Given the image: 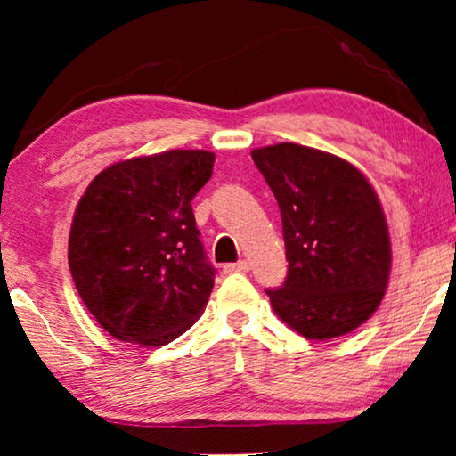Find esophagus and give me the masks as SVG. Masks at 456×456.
I'll use <instances>...</instances> for the list:
<instances>
[{
	"mask_svg": "<svg viewBox=\"0 0 456 456\" xmlns=\"http://www.w3.org/2000/svg\"><path fill=\"white\" fill-rule=\"evenodd\" d=\"M224 272L234 273V272H248L247 261H236V264H226L224 265Z\"/></svg>",
	"mask_w": 456,
	"mask_h": 456,
	"instance_id": "1",
	"label": "esophagus"
}]
</instances>
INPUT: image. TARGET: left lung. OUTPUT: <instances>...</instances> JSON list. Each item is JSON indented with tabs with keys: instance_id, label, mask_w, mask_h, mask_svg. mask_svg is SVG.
<instances>
[{
	"instance_id": "1",
	"label": "left lung",
	"mask_w": 456,
	"mask_h": 456,
	"mask_svg": "<svg viewBox=\"0 0 456 456\" xmlns=\"http://www.w3.org/2000/svg\"><path fill=\"white\" fill-rule=\"evenodd\" d=\"M282 214L289 273L265 289L280 320L309 340L353 332L382 303L390 236L367 178L332 153L280 142L253 149Z\"/></svg>"
}]
</instances>
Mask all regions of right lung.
<instances>
[{
	"instance_id": "add662e5",
	"label": "right lung",
	"mask_w": 456,
	"mask_h": 456,
	"mask_svg": "<svg viewBox=\"0 0 456 456\" xmlns=\"http://www.w3.org/2000/svg\"><path fill=\"white\" fill-rule=\"evenodd\" d=\"M214 161L199 149L118 161L78 201L68 264L86 309L114 338L164 346L208 305L216 270L191 201Z\"/></svg>"
}]
</instances>
